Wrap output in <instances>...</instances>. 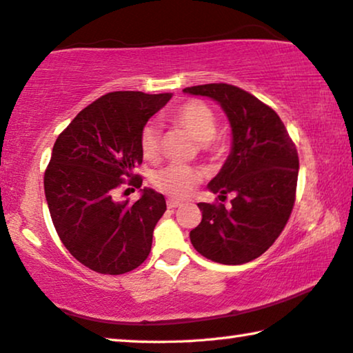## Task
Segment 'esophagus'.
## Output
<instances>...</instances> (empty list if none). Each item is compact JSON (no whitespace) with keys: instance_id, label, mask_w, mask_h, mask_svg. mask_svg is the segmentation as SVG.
Returning <instances> with one entry per match:
<instances>
[{"instance_id":"obj_1","label":"esophagus","mask_w":353,"mask_h":353,"mask_svg":"<svg viewBox=\"0 0 353 353\" xmlns=\"http://www.w3.org/2000/svg\"><path fill=\"white\" fill-rule=\"evenodd\" d=\"M167 207H169V208H178V207H181V202L170 199V200H167Z\"/></svg>"}]
</instances>
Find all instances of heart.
<instances>
[{
	"mask_svg": "<svg viewBox=\"0 0 353 353\" xmlns=\"http://www.w3.org/2000/svg\"><path fill=\"white\" fill-rule=\"evenodd\" d=\"M170 120L199 142L202 153L219 158L225 151V142L218 131V117L213 108L202 101L191 99L175 107ZM140 150L146 161H156L161 153V134L153 124H146L140 131ZM203 180V173L194 167L169 164L156 172L154 186L173 199H188L197 184Z\"/></svg>",
	"mask_w": 353,
	"mask_h": 353,
	"instance_id": "b5f03b06",
	"label": "heart"
}]
</instances>
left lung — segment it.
I'll return each mask as SVG.
<instances>
[{"label": "left lung", "instance_id": "obj_1", "mask_svg": "<svg viewBox=\"0 0 353 353\" xmlns=\"http://www.w3.org/2000/svg\"><path fill=\"white\" fill-rule=\"evenodd\" d=\"M184 93L218 101L229 117L233 143L224 167L208 189L231 207L199 203L202 222L191 230L192 246L213 262L241 265L273 245L295 203L298 153L273 108L229 83L189 86Z\"/></svg>", "mask_w": 353, "mask_h": 353}]
</instances>
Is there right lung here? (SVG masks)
<instances>
[{
	"label": "right lung",
	"mask_w": 353,
	"mask_h": 353,
	"mask_svg": "<svg viewBox=\"0 0 353 353\" xmlns=\"http://www.w3.org/2000/svg\"><path fill=\"white\" fill-rule=\"evenodd\" d=\"M170 93L113 91L91 102L58 135L44 173L46 199L59 240L101 274L142 265L153 230L167 210L164 195L142 189L137 202H118L124 186L139 189L140 131L170 101ZM128 191V189H126Z\"/></svg>",
	"instance_id": "obj_1"
}]
</instances>
